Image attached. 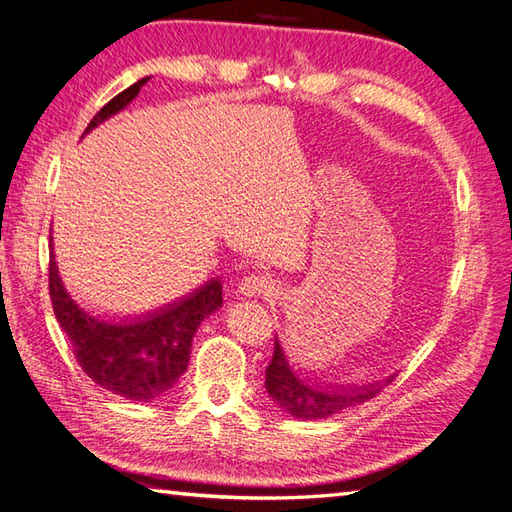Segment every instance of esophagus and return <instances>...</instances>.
Masks as SVG:
<instances>
[{
	"label": "esophagus",
	"mask_w": 512,
	"mask_h": 512,
	"mask_svg": "<svg viewBox=\"0 0 512 512\" xmlns=\"http://www.w3.org/2000/svg\"><path fill=\"white\" fill-rule=\"evenodd\" d=\"M272 290H275V283L266 275H248L240 283V292L248 296V299H253V296H268Z\"/></svg>",
	"instance_id": "1"
}]
</instances>
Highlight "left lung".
<instances>
[{"instance_id":"obj_1","label":"left lung","mask_w":512,"mask_h":512,"mask_svg":"<svg viewBox=\"0 0 512 512\" xmlns=\"http://www.w3.org/2000/svg\"><path fill=\"white\" fill-rule=\"evenodd\" d=\"M392 379H395V375L375 384L338 386L320 382V379H312L303 373L299 375L292 368L288 355H285L281 340L275 336V353H272V362L266 368V392L290 417L316 421L373 399Z\"/></svg>"}]
</instances>
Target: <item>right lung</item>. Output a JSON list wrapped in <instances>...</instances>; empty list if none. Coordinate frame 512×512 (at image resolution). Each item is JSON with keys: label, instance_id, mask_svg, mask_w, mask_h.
I'll return each instance as SVG.
<instances>
[{"label": "right lung", "instance_id": "add662e5", "mask_svg": "<svg viewBox=\"0 0 512 512\" xmlns=\"http://www.w3.org/2000/svg\"><path fill=\"white\" fill-rule=\"evenodd\" d=\"M150 76L104 104L85 133L133 102ZM50 296L76 360L95 384L130 401H154L187 371L192 340L202 320L222 307V281L209 279L181 299L135 316H95L67 292L50 235Z\"/></svg>", "mask_w": 512, "mask_h": 512}]
</instances>
